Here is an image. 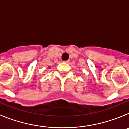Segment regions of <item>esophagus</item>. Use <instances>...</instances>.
<instances>
[{"label":"esophagus","instance_id":"1","mask_svg":"<svg viewBox=\"0 0 129 129\" xmlns=\"http://www.w3.org/2000/svg\"><path fill=\"white\" fill-rule=\"evenodd\" d=\"M64 62H66V63H68L69 62V60H67V61H64Z\"/></svg>","mask_w":129,"mask_h":129}]
</instances>
